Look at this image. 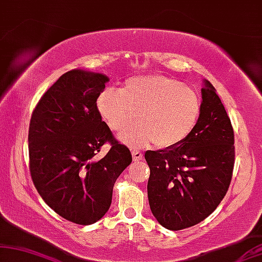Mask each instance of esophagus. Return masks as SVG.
I'll return each instance as SVG.
<instances>
[{
    "instance_id": "obj_1",
    "label": "esophagus",
    "mask_w": 262,
    "mask_h": 262,
    "mask_svg": "<svg viewBox=\"0 0 262 262\" xmlns=\"http://www.w3.org/2000/svg\"><path fill=\"white\" fill-rule=\"evenodd\" d=\"M132 156H133V160L135 162H139V161L142 160V154L140 151H133V152H132Z\"/></svg>"
}]
</instances>
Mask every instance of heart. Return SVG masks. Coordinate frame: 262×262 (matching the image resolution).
Here are the masks:
<instances>
[{
    "label": "heart",
    "mask_w": 262,
    "mask_h": 262,
    "mask_svg": "<svg viewBox=\"0 0 262 262\" xmlns=\"http://www.w3.org/2000/svg\"><path fill=\"white\" fill-rule=\"evenodd\" d=\"M98 108L108 127L123 134L137 123L140 125L122 137L132 147L155 144L171 148L190 137L201 117L198 94L188 85L164 75L138 76L127 79L120 91L106 89L99 97Z\"/></svg>",
    "instance_id": "obj_1"
}]
</instances>
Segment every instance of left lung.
Wrapping results in <instances>:
<instances>
[{
    "instance_id": "obj_1",
    "label": "left lung",
    "mask_w": 262,
    "mask_h": 262,
    "mask_svg": "<svg viewBox=\"0 0 262 262\" xmlns=\"http://www.w3.org/2000/svg\"><path fill=\"white\" fill-rule=\"evenodd\" d=\"M201 92V117L190 137L175 147L145 152L151 211L171 231L194 226L209 216L232 179V124L209 81L204 79Z\"/></svg>"
}]
</instances>
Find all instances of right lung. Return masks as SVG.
Wrapping results in <instances>:
<instances>
[{"label": "right lung", "mask_w": 262, "mask_h": 262, "mask_svg": "<svg viewBox=\"0 0 262 262\" xmlns=\"http://www.w3.org/2000/svg\"><path fill=\"white\" fill-rule=\"evenodd\" d=\"M107 76L71 70L59 77L32 112L29 128L30 173L42 200L78 225L100 220L114 185L132 163L129 148L101 120L97 100ZM111 151L96 157L102 144Z\"/></svg>", "instance_id": "add662e5"}]
</instances>
